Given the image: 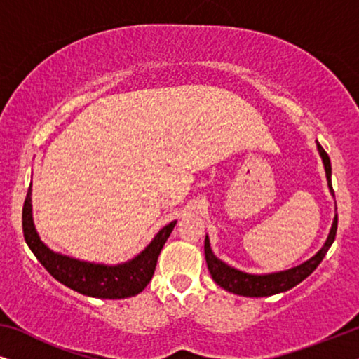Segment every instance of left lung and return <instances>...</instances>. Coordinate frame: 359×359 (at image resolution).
I'll list each match as a JSON object with an SVG mask.
<instances>
[{"label":"left lung","mask_w":359,"mask_h":359,"mask_svg":"<svg viewBox=\"0 0 359 359\" xmlns=\"http://www.w3.org/2000/svg\"><path fill=\"white\" fill-rule=\"evenodd\" d=\"M317 144L318 155H320L323 168H325V176H327V184L328 189H330V194L333 196V188H332V165L330 158H328L327 151L322 149V145ZM337 225H338V214H335L332 222V229L328 232V237L325 243L322 245V248L313 255L312 258H309L307 262H304L297 266L284 269V271H276V273H266V274H252L240 271V269L230 266V264L224 263L222 259L215 257L212 248H210V240L208 235H205L204 240V255H205V263H208L209 273L215 283L219 284L220 287H224L225 291L238 294V296L245 297H268L274 296V294L286 292L294 286H297L299 283H302L309 274H312L313 269H316L320 262L325 257L328 248L332 247L333 240H335L337 235Z\"/></svg>","instance_id":"8db88e82"}]
</instances>
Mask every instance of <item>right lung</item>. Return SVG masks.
Segmentation results:
<instances>
[{"label":"right lung","instance_id":"obj_1","mask_svg":"<svg viewBox=\"0 0 359 359\" xmlns=\"http://www.w3.org/2000/svg\"><path fill=\"white\" fill-rule=\"evenodd\" d=\"M32 184L29 186L22 209V230L27 247L43 268L67 287L97 299H126L144 291L155 273L156 259L173 232L176 220L165 225L151 242L132 259L117 264L85 262L53 252L39 237L32 217Z\"/></svg>","mask_w":359,"mask_h":359}]
</instances>
